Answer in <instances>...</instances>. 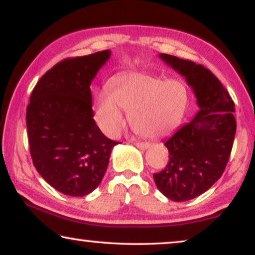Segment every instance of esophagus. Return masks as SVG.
Listing matches in <instances>:
<instances>
[{
    "mask_svg": "<svg viewBox=\"0 0 255 255\" xmlns=\"http://www.w3.org/2000/svg\"><path fill=\"white\" fill-rule=\"evenodd\" d=\"M134 145L140 149H147L149 147V142H141V141H135Z\"/></svg>",
    "mask_w": 255,
    "mask_h": 255,
    "instance_id": "esophagus-1",
    "label": "esophagus"
}]
</instances>
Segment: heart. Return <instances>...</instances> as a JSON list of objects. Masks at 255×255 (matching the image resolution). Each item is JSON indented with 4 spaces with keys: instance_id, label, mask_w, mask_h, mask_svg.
Instances as JSON below:
<instances>
[{
    "instance_id": "1",
    "label": "heart",
    "mask_w": 255,
    "mask_h": 255,
    "mask_svg": "<svg viewBox=\"0 0 255 255\" xmlns=\"http://www.w3.org/2000/svg\"><path fill=\"white\" fill-rule=\"evenodd\" d=\"M189 104V92L181 80L128 73L109 83V93L96 100V120L108 135L115 137L125 124L122 110L137 133L159 138L173 132L182 123Z\"/></svg>"
}]
</instances>
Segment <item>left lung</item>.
<instances>
[{
    "label": "left lung",
    "mask_w": 255,
    "mask_h": 255,
    "mask_svg": "<svg viewBox=\"0 0 255 255\" xmlns=\"http://www.w3.org/2000/svg\"><path fill=\"white\" fill-rule=\"evenodd\" d=\"M159 57L186 78L200 111L165 141L169 161L153 179L169 200L189 201L205 193L224 173L237 128L235 102L204 66L165 53Z\"/></svg>",
    "instance_id": "obj_1"
}]
</instances>
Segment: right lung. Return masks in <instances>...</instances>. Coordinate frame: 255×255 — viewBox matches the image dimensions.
Instances as JSON below:
<instances>
[{
	"instance_id": "add662e5",
	"label": "right lung",
	"mask_w": 255,
	"mask_h": 255,
	"mask_svg": "<svg viewBox=\"0 0 255 255\" xmlns=\"http://www.w3.org/2000/svg\"><path fill=\"white\" fill-rule=\"evenodd\" d=\"M109 50L65 59L45 73L30 96L26 128L30 154L46 182L68 196L99 187L118 142L94 121L90 83Z\"/></svg>"
}]
</instances>
